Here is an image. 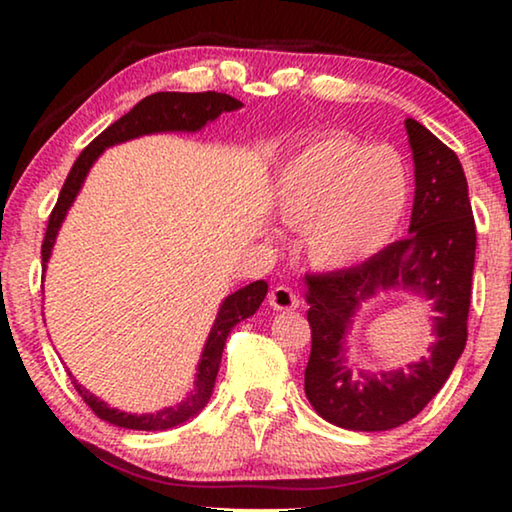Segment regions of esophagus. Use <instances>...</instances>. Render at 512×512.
Instances as JSON below:
<instances>
[{"instance_id": "1", "label": "esophagus", "mask_w": 512, "mask_h": 512, "mask_svg": "<svg viewBox=\"0 0 512 512\" xmlns=\"http://www.w3.org/2000/svg\"><path fill=\"white\" fill-rule=\"evenodd\" d=\"M268 302H271V307L277 311H287V309H296L300 307V298L298 293L289 289V287H275L271 293H268Z\"/></svg>"}]
</instances>
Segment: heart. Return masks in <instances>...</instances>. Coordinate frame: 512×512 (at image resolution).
I'll return each instance as SVG.
<instances>
[{
    "mask_svg": "<svg viewBox=\"0 0 512 512\" xmlns=\"http://www.w3.org/2000/svg\"><path fill=\"white\" fill-rule=\"evenodd\" d=\"M411 180L402 155L343 135L309 142L284 164L275 203L305 225L311 262L345 271L384 248L409 207Z\"/></svg>",
    "mask_w": 512,
    "mask_h": 512,
    "instance_id": "1",
    "label": "heart"
}]
</instances>
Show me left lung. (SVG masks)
<instances>
[{
	"label": "left lung",
	"mask_w": 512,
	"mask_h": 512,
	"mask_svg": "<svg viewBox=\"0 0 512 512\" xmlns=\"http://www.w3.org/2000/svg\"><path fill=\"white\" fill-rule=\"evenodd\" d=\"M415 164L409 237L345 271L305 275L311 354L305 393L320 418L352 431H388L415 418L452 375L467 341L476 228L456 153L415 119L404 121ZM432 300V354L406 371L354 373L344 339L381 290Z\"/></svg>",
	"instance_id": "left-lung-1"
}]
</instances>
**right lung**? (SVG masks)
I'll return each mask as SVG.
<instances>
[{"instance_id":"obj_1","label":"right lung","mask_w":512,"mask_h":512,"mask_svg":"<svg viewBox=\"0 0 512 512\" xmlns=\"http://www.w3.org/2000/svg\"><path fill=\"white\" fill-rule=\"evenodd\" d=\"M241 106H244V103L230 97V94L221 92H155L151 97L137 103V106L131 112H126L124 117H119L115 124H110L106 131L99 137H94V140L81 151L72 171H69L63 189H60L54 212L49 216L45 241H42V266L47 268L60 225H63L67 210L76 201V196H79L85 183V176H88L92 164L97 162L99 155L106 151L108 146L153 133H196L201 131L205 124H210V121L219 117L221 112L239 110ZM266 291L268 284L264 280H257L253 284H246L244 289L230 293V296L221 302L219 314H216V320L210 329V336H207L205 341L201 361H198L194 391L176 406H167V409L162 411L140 415L119 411L115 406H108L106 402L99 400L97 395H92L88 388L79 384L72 372L67 370L69 377H72L76 393L83 397V402L88 404L101 420L115 424V427L135 431H164L178 427V424L187 422L189 418H194L198 411L205 409V404L214 391L216 372H219L221 366V354L230 329L241 323V320L255 314L266 298Z\"/></svg>"}]
</instances>
